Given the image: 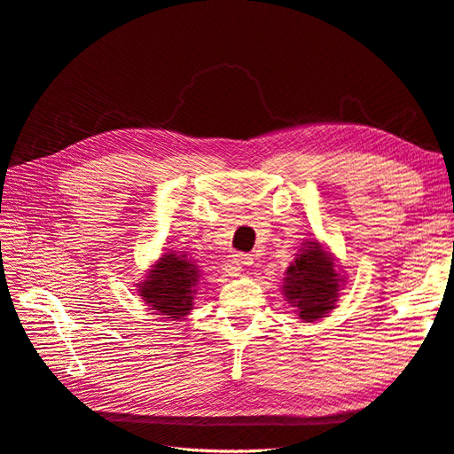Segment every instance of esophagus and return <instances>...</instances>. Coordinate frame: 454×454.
Wrapping results in <instances>:
<instances>
[{
	"instance_id": "obj_1",
	"label": "esophagus",
	"mask_w": 454,
	"mask_h": 454,
	"mask_svg": "<svg viewBox=\"0 0 454 454\" xmlns=\"http://www.w3.org/2000/svg\"><path fill=\"white\" fill-rule=\"evenodd\" d=\"M253 264V256L251 254H233L231 258V268H230V275H238L239 271H243L245 266H251Z\"/></svg>"
}]
</instances>
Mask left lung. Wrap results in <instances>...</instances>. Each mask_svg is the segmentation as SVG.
Wrapping results in <instances>:
<instances>
[{
	"label": "left lung",
	"mask_w": 454,
	"mask_h": 454,
	"mask_svg": "<svg viewBox=\"0 0 454 454\" xmlns=\"http://www.w3.org/2000/svg\"><path fill=\"white\" fill-rule=\"evenodd\" d=\"M300 254L285 273L283 294L303 323L326 317L338 301L343 277L318 241L301 243Z\"/></svg>",
	"instance_id": "obj_1"
}]
</instances>
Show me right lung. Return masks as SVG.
<instances>
[{
  "instance_id": "1",
  "label": "right lung",
  "mask_w": 454,
  "mask_h": 454,
  "mask_svg": "<svg viewBox=\"0 0 454 454\" xmlns=\"http://www.w3.org/2000/svg\"><path fill=\"white\" fill-rule=\"evenodd\" d=\"M200 277V268L186 254L169 251L151 266L147 279L137 285V292L154 315L181 320L192 309Z\"/></svg>"
}]
</instances>
